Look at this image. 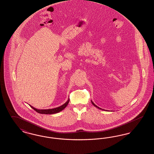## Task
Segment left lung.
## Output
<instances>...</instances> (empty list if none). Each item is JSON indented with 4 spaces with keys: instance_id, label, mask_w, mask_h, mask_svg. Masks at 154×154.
Instances as JSON below:
<instances>
[{
    "instance_id": "obj_1",
    "label": "left lung",
    "mask_w": 154,
    "mask_h": 154,
    "mask_svg": "<svg viewBox=\"0 0 154 154\" xmlns=\"http://www.w3.org/2000/svg\"><path fill=\"white\" fill-rule=\"evenodd\" d=\"M91 102H92V104L94 106H95L96 107H97V109H100V110H103V109H100V107H97L96 105L93 102L92 100H91Z\"/></svg>"
}]
</instances>
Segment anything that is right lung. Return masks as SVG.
<instances>
[{
    "label": "right lung",
    "mask_w": 154,
    "mask_h": 154,
    "mask_svg": "<svg viewBox=\"0 0 154 154\" xmlns=\"http://www.w3.org/2000/svg\"><path fill=\"white\" fill-rule=\"evenodd\" d=\"M69 99H68L67 101L65 103H64L63 105L60 106V107L54 108V109H46V110H40V109H37L36 108L33 107V106L29 105L33 109L35 110L36 112L39 114H56L58 113L59 112L62 111L64 109H65L66 106H67L68 103L69 102Z\"/></svg>",
    "instance_id": "1"
}]
</instances>
